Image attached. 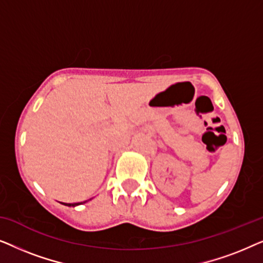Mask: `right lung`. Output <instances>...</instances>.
Listing matches in <instances>:
<instances>
[{"instance_id": "right-lung-1", "label": "right lung", "mask_w": 263, "mask_h": 263, "mask_svg": "<svg viewBox=\"0 0 263 263\" xmlns=\"http://www.w3.org/2000/svg\"><path fill=\"white\" fill-rule=\"evenodd\" d=\"M85 202H87V201H84V202H75V203H64V202H62V204H64V206H68V207H75V206H79V204H82Z\"/></svg>"}]
</instances>
